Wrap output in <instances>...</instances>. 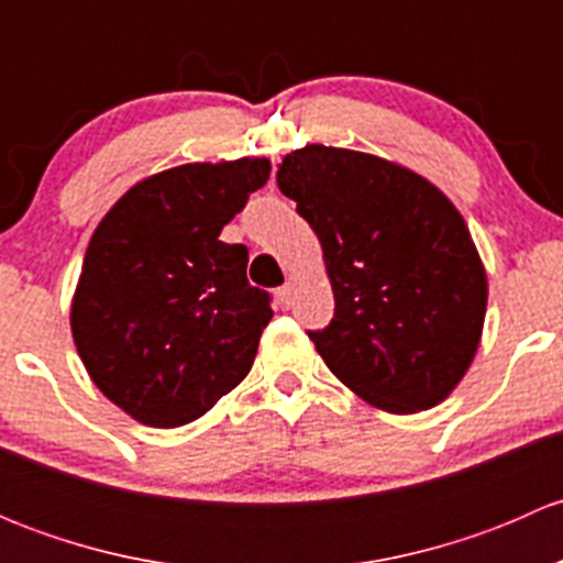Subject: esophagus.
Returning a JSON list of instances; mask_svg holds the SVG:
<instances>
[{"label":"esophagus","mask_w":563,"mask_h":563,"mask_svg":"<svg viewBox=\"0 0 563 563\" xmlns=\"http://www.w3.org/2000/svg\"><path fill=\"white\" fill-rule=\"evenodd\" d=\"M275 299H277V305H280L283 310L291 308V302H294V286H291V283H286V286H283V288H277Z\"/></svg>","instance_id":"1"}]
</instances>
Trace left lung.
<instances>
[{
  "mask_svg": "<svg viewBox=\"0 0 563 563\" xmlns=\"http://www.w3.org/2000/svg\"><path fill=\"white\" fill-rule=\"evenodd\" d=\"M277 187L321 242L334 318L310 332L338 382L387 413H419L474 362L487 275L455 203L424 176L340 146L283 157Z\"/></svg>",
  "mask_w": 563,
  "mask_h": 563,
  "instance_id": "1",
  "label": "left lung"
}]
</instances>
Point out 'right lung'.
<instances>
[{
    "mask_svg": "<svg viewBox=\"0 0 563 563\" xmlns=\"http://www.w3.org/2000/svg\"><path fill=\"white\" fill-rule=\"evenodd\" d=\"M266 157L185 163L135 181L89 240L70 302L78 356L146 428L203 417L253 367L269 297L220 231L269 179Z\"/></svg>",
    "mask_w": 563,
    "mask_h": 563,
    "instance_id": "obj_1",
    "label": "right lung"
}]
</instances>
